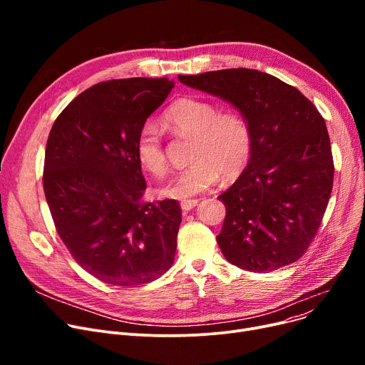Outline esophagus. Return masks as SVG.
Returning <instances> with one entry per match:
<instances>
[{"label":"esophagus","instance_id":"34e87169","mask_svg":"<svg viewBox=\"0 0 365 365\" xmlns=\"http://www.w3.org/2000/svg\"><path fill=\"white\" fill-rule=\"evenodd\" d=\"M195 205H198V200H186V201L180 202V207L185 213L190 212V210H192Z\"/></svg>","mask_w":365,"mask_h":365}]
</instances>
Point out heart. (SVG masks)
Returning a JSON list of instances; mask_svg holds the SVG:
<instances>
[{
    "label": "heart",
    "mask_w": 365,
    "mask_h": 365,
    "mask_svg": "<svg viewBox=\"0 0 365 365\" xmlns=\"http://www.w3.org/2000/svg\"><path fill=\"white\" fill-rule=\"evenodd\" d=\"M164 123L178 133L190 134L189 160L192 164L176 173L163 186V194L186 200L212 187L223 179L238 178L252 157V130L238 110L220 108L200 98H183L171 103L163 115ZM139 164L153 176H164L168 168L158 127L146 123L140 127L136 143Z\"/></svg>",
    "instance_id": "obj_1"
}]
</instances>
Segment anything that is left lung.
<instances>
[{
	"label": "left lung",
	"instance_id": "8db88e82",
	"mask_svg": "<svg viewBox=\"0 0 365 365\" xmlns=\"http://www.w3.org/2000/svg\"><path fill=\"white\" fill-rule=\"evenodd\" d=\"M231 103L252 130V157L217 198L226 217L217 244L241 269L271 272L300 259L327 208L334 165L327 127L293 86L256 69L179 75Z\"/></svg>",
	"mask_w": 365,
	"mask_h": 365
}]
</instances>
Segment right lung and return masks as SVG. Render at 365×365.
Wrapping results in <instances>:
<instances>
[{
	"label": "right lung",
	"instance_id": "obj_1",
	"mask_svg": "<svg viewBox=\"0 0 365 365\" xmlns=\"http://www.w3.org/2000/svg\"><path fill=\"white\" fill-rule=\"evenodd\" d=\"M173 87L168 78L99 83L76 96L48 134L43 183L56 231L83 269L110 285L153 281L175 262L180 205L142 201L134 149Z\"/></svg>",
	"mask_w": 365,
	"mask_h": 365
}]
</instances>
